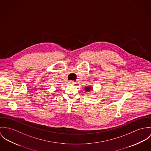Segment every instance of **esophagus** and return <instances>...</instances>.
<instances>
[{"instance_id": "obj_1", "label": "esophagus", "mask_w": 151, "mask_h": 151, "mask_svg": "<svg viewBox=\"0 0 151 151\" xmlns=\"http://www.w3.org/2000/svg\"><path fill=\"white\" fill-rule=\"evenodd\" d=\"M69 83L71 84H75V82L74 81H69Z\"/></svg>"}]
</instances>
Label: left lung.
I'll use <instances>...</instances> for the list:
<instances>
[{
  "mask_svg": "<svg viewBox=\"0 0 151 151\" xmlns=\"http://www.w3.org/2000/svg\"><path fill=\"white\" fill-rule=\"evenodd\" d=\"M93 90V87L90 86H86L84 87V90L87 92H88L90 91H91Z\"/></svg>",
  "mask_w": 151,
  "mask_h": 151,
  "instance_id": "left-lung-1",
  "label": "left lung"
}]
</instances>
